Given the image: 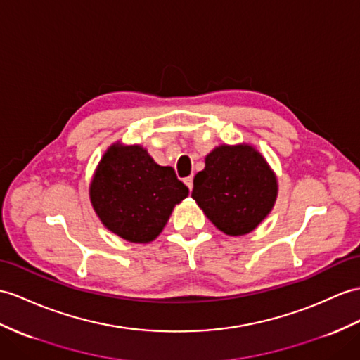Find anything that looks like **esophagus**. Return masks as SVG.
Instances as JSON below:
<instances>
[{
	"mask_svg": "<svg viewBox=\"0 0 360 360\" xmlns=\"http://www.w3.org/2000/svg\"><path fill=\"white\" fill-rule=\"evenodd\" d=\"M183 181H185V185L189 188V191H192V186H194V177H192V175H189V177H186Z\"/></svg>",
	"mask_w": 360,
	"mask_h": 360,
	"instance_id": "34e87169",
	"label": "esophagus"
}]
</instances>
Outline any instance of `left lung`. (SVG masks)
<instances>
[{
    "label": "left lung",
    "mask_w": 360,
    "mask_h": 360,
    "mask_svg": "<svg viewBox=\"0 0 360 360\" xmlns=\"http://www.w3.org/2000/svg\"><path fill=\"white\" fill-rule=\"evenodd\" d=\"M278 197L275 171L250 143L218 145L194 177L192 198L218 231L241 236L255 231Z\"/></svg>",
    "instance_id": "1"
}]
</instances>
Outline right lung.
Instances as JSON below:
<instances>
[{
	"label": "right lung",
	"instance_id": "1",
	"mask_svg": "<svg viewBox=\"0 0 360 360\" xmlns=\"http://www.w3.org/2000/svg\"><path fill=\"white\" fill-rule=\"evenodd\" d=\"M89 194L96 215L110 232L146 244L160 235L189 189L171 166L157 165L142 145L116 142L96 166Z\"/></svg>",
	"mask_w": 360,
	"mask_h": 360
}]
</instances>
